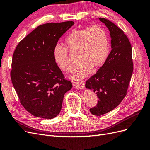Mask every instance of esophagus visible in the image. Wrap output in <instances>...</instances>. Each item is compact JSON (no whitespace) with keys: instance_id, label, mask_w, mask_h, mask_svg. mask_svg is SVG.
I'll use <instances>...</instances> for the list:
<instances>
[{"instance_id":"34e87169","label":"esophagus","mask_w":150,"mask_h":150,"mask_svg":"<svg viewBox=\"0 0 150 150\" xmlns=\"http://www.w3.org/2000/svg\"><path fill=\"white\" fill-rule=\"evenodd\" d=\"M74 88L84 89V84L83 82H74L72 83Z\"/></svg>"}]
</instances>
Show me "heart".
Segmentation results:
<instances>
[{
  "label": "heart",
  "mask_w": 150,
  "mask_h": 150,
  "mask_svg": "<svg viewBox=\"0 0 150 150\" xmlns=\"http://www.w3.org/2000/svg\"><path fill=\"white\" fill-rule=\"evenodd\" d=\"M65 43L71 52L79 53L80 64L70 75L73 79H83L90 73L92 67H100L106 60L110 51L106 32L96 25L73 31L66 38ZM67 48L57 44L53 51L54 61L63 71H69L72 67Z\"/></svg>",
  "instance_id": "heart-1"
}]
</instances>
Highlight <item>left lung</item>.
Instances as JSON below:
<instances>
[{
    "label": "left lung",
    "mask_w": 150,
    "mask_h": 150,
    "mask_svg": "<svg viewBox=\"0 0 150 150\" xmlns=\"http://www.w3.org/2000/svg\"><path fill=\"white\" fill-rule=\"evenodd\" d=\"M99 20L110 31L111 51L104 64L85 84L99 98L97 105L89 110L96 116L106 114L119 105L126 95L133 71L132 48L124 32L110 21Z\"/></svg>",
    "instance_id": "8db88e82"
}]
</instances>
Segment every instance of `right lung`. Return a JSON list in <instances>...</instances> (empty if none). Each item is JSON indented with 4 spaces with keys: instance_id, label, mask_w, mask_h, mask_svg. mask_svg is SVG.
I'll return each mask as SVG.
<instances>
[{
    "instance_id": "right-lung-1",
    "label": "right lung",
    "mask_w": 150,
    "mask_h": 150,
    "mask_svg": "<svg viewBox=\"0 0 150 150\" xmlns=\"http://www.w3.org/2000/svg\"><path fill=\"white\" fill-rule=\"evenodd\" d=\"M73 21L40 25L18 44L11 78L21 104L31 115L52 119L60 112L72 85L54 61V48Z\"/></svg>"
}]
</instances>
